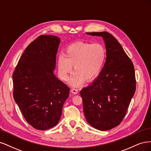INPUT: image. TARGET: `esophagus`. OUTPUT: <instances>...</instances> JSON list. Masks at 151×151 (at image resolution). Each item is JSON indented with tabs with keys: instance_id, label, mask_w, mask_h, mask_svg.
<instances>
[{
	"instance_id": "1",
	"label": "esophagus",
	"mask_w": 151,
	"mask_h": 151,
	"mask_svg": "<svg viewBox=\"0 0 151 151\" xmlns=\"http://www.w3.org/2000/svg\"><path fill=\"white\" fill-rule=\"evenodd\" d=\"M71 92L73 94H77L78 93V90H76L75 88H73L71 90Z\"/></svg>"
}]
</instances>
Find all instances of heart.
I'll return each mask as SVG.
<instances>
[{"instance_id": "b5f03b06", "label": "heart", "mask_w": 151, "mask_h": 151, "mask_svg": "<svg viewBox=\"0 0 151 151\" xmlns=\"http://www.w3.org/2000/svg\"><path fill=\"white\" fill-rule=\"evenodd\" d=\"M106 59V50L100 43L75 42L68 46L64 55H58L57 65L58 75L64 81L70 80L72 86L81 85L85 81H91L100 73Z\"/></svg>"}]
</instances>
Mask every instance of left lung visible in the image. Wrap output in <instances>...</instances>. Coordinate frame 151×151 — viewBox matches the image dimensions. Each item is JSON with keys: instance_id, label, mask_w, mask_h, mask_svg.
I'll return each instance as SVG.
<instances>
[{"instance_id": "left-lung-1", "label": "left lung", "mask_w": 151, "mask_h": 151, "mask_svg": "<svg viewBox=\"0 0 151 151\" xmlns=\"http://www.w3.org/2000/svg\"><path fill=\"white\" fill-rule=\"evenodd\" d=\"M103 38L106 61L91 85L80 91L88 123L100 130L119 125L135 91L134 65L120 44L107 32H86Z\"/></svg>"}]
</instances>
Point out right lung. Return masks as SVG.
<instances>
[{
    "label": "right lung",
    "mask_w": 151,
    "mask_h": 151,
    "mask_svg": "<svg viewBox=\"0 0 151 151\" xmlns=\"http://www.w3.org/2000/svg\"><path fill=\"white\" fill-rule=\"evenodd\" d=\"M60 41L56 36H39L26 48L12 75L14 99L37 130L55 127L69 96V87L53 72Z\"/></svg>",
    "instance_id": "obj_1"
}]
</instances>
